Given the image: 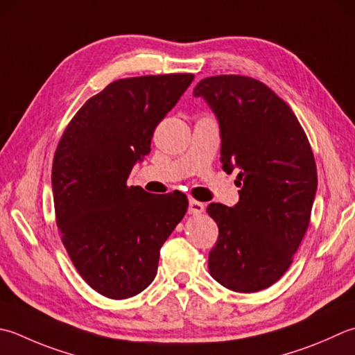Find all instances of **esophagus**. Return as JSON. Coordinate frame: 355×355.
I'll return each mask as SVG.
<instances>
[{
    "label": "esophagus",
    "mask_w": 355,
    "mask_h": 355,
    "mask_svg": "<svg viewBox=\"0 0 355 355\" xmlns=\"http://www.w3.org/2000/svg\"><path fill=\"white\" fill-rule=\"evenodd\" d=\"M205 212V205L200 203V201L189 198V214L191 215H200Z\"/></svg>",
    "instance_id": "esophagus-1"
}]
</instances>
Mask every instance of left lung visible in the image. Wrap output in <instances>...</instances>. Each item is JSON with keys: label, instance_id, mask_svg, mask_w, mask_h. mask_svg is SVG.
Returning <instances> with one entry per match:
<instances>
[{"label": "left lung", "instance_id": "1", "mask_svg": "<svg viewBox=\"0 0 355 355\" xmlns=\"http://www.w3.org/2000/svg\"><path fill=\"white\" fill-rule=\"evenodd\" d=\"M193 96L217 118L223 169L239 171V203L207 206L218 226L209 274L235 293H257L286 272L304 237L317 192L315 159L293 109L263 83L209 76Z\"/></svg>", "mask_w": 355, "mask_h": 355}]
</instances>
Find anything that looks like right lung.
Masks as SVG:
<instances>
[{"instance_id":"obj_1","label":"right lung","mask_w":355,"mask_h":355,"mask_svg":"<svg viewBox=\"0 0 355 355\" xmlns=\"http://www.w3.org/2000/svg\"><path fill=\"white\" fill-rule=\"evenodd\" d=\"M193 81L192 73L110 83L69 123L52 166L62 245L90 288L123 300L154 282L159 249L187 211V197L128 186L150 152L158 123Z\"/></svg>"}]
</instances>
